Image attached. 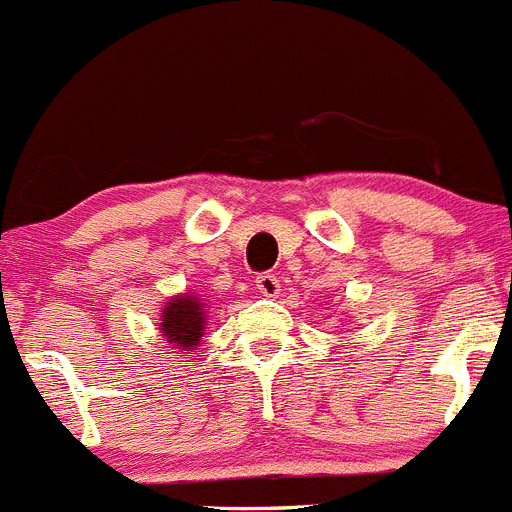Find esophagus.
<instances>
[{"instance_id": "1", "label": "esophagus", "mask_w": 512, "mask_h": 512, "mask_svg": "<svg viewBox=\"0 0 512 512\" xmlns=\"http://www.w3.org/2000/svg\"><path fill=\"white\" fill-rule=\"evenodd\" d=\"M256 289H259L264 296H269V299H276L281 291V284L274 274H261L256 276Z\"/></svg>"}]
</instances>
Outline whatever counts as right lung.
Wrapping results in <instances>:
<instances>
[{"label":"right lung","instance_id":"1","mask_svg":"<svg viewBox=\"0 0 512 512\" xmlns=\"http://www.w3.org/2000/svg\"><path fill=\"white\" fill-rule=\"evenodd\" d=\"M203 332H206V306L198 296H173L165 304L163 316H160V334L165 342L173 344L175 349L191 352L198 347Z\"/></svg>","mask_w":512,"mask_h":512}]
</instances>
